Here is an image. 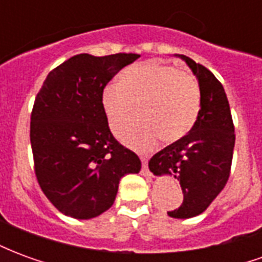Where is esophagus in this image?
<instances>
[{"label": "esophagus", "instance_id": "34e87169", "mask_svg": "<svg viewBox=\"0 0 262 262\" xmlns=\"http://www.w3.org/2000/svg\"><path fill=\"white\" fill-rule=\"evenodd\" d=\"M142 174L144 177H151V172H150V170H148L147 167V159L146 157H142Z\"/></svg>", "mask_w": 262, "mask_h": 262}]
</instances>
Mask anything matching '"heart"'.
Segmentation results:
<instances>
[{"label":"heart","mask_w":262,"mask_h":262,"mask_svg":"<svg viewBox=\"0 0 262 262\" xmlns=\"http://www.w3.org/2000/svg\"><path fill=\"white\" fill-rule=\"evenodd\" d=\"M101 105L115 135L136 108L140 119L120 132L119 137L129 147L150 150L160 137L174 143L192 130L201 109V90L189 71L150 61L126 69L119 75V85L105 86Z\"/></svg>","instance_id":"b5f03b06"}]
</instances>
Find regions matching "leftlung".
I'll return each instance as SVG.
<instances>
[{"mask_svg":"<svg viewBox=\"0 0 262 262\" xmlns=\"http://www.w3.org/2000/svg\"><path fill=\"white\" fill-rule=\"evenodd\" d=\"M182 60L196 75L201 90V109L192 130L148 161L154 176L170 174L180 181L182 205L167 212L176 219H188L205 212L225 188L230 177L234 125L230 106L220 81L206 67L184 54Z\"/></svg>","mask_w":262,"mask_h":262,"instance_id":"obj_1","label":"left lung"}]
</instances>
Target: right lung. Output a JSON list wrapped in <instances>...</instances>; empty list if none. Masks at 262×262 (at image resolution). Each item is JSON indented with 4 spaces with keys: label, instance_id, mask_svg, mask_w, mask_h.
<instances>
[{
    "label": "right lung",
    "instance_id": "right-lung-1",
    "mask_svg": "<svg viewBox=\"0 0 262 262\" xmlns=\"http://www.w3.org/2000/svg\"><path fill=\"white\" fill-rule=\"evenodd\" d=\"M140 57L81 53L52 70L31 115L35 174L61 213L92 219L115 202L119 181L137 174L140 159L111 133L101 94L115 74Z\"/></svg>",
    "mask_w": 262,
    "mask_h": 262
}]
</instances>
